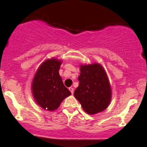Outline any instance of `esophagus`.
<instances>
[{"instance_id": "34e87169", "label": "esophagus", "mask_w": 147, "mask_h": 147, "mask_svg": "<svg viewBox=\"0 0 147 147\" xmlns=\"http://www.w3.org/2000/svg\"><path fill=\"white\" fill-rule=\"evenodd\" d=\"M69 90H70V92H71L72 94H73V92H74V88H73L70 87V88H69Z\"/></svg>"}]
</instances>
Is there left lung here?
Wrapping results in <instances>:
<instances>
[{
  "instance_id": "8db88e82",
  "label": "left lung",
  "mask_w": 147,
  "mask_h": 147,
  "mask_svg": "<svg viewBox=\"0 0 147 147\" xmlns=\"http://www.w3.org/2000/svg\"><path fill=\"white\" fill-rule=\"evenodd\" d=\"M79 86L74 95L88 114L104 111L111 100V85L106 72L98 63L80 65Z\"/></svg>"
}]
</instances>
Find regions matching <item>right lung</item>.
<instances>
[{
  "label": "right lung",
  "instance_id": "right-lung-1",
  "mask_svg": "<svg viewBox=\"0 0 147 147\" xmlns=\"http://www.w3.org/2000/svg\"><path fill=\"white\" fill-rule=\"evenodd\" d=\"M62 61L55 58L43 61L36 70L32 83L35 102L46 111L56 110L65 97L71 95L63 85L59 70Z\"/></svg>",
  "mask_w": 147,
  "mask_h": 147
}]
</instances>
